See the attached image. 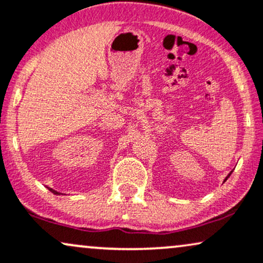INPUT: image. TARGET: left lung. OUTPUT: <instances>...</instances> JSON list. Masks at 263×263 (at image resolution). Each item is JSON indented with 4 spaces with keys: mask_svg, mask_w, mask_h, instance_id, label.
<instances>
[{
    "mask_svg": "<svg viewBox=\"0 0 263 263\" xmlns=\"http://www.w3.org/2000/svg\"><path fill=\"white\" fill-rule=\"evenodd\" d=\"M229 176H230V174H229V175H228V176H227V178H229Z\"/></svg>",
    "mask_w": 263,
    "mask_h": 263,
    "instance_id": "1",
    "label": "left lung"
}]
</instances>
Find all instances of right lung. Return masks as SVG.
<instances>
[{
	"label": "right lung",
	"mask_w": 263,
	"mask_h": 263,
	"mask_svg": "<svg viewBox=\"0 0 263 263\" xmlns=\"http://www.w3.org/2000/svg\"><path fill=\"white\" fill-rule=\"evenodd\" d=\"M50 191H51V192H52V194H55V195H59V192H58V191H55V190L50 189Z\"/></svg>",
	"instance_id": "obj_1"
}]
</instances>
